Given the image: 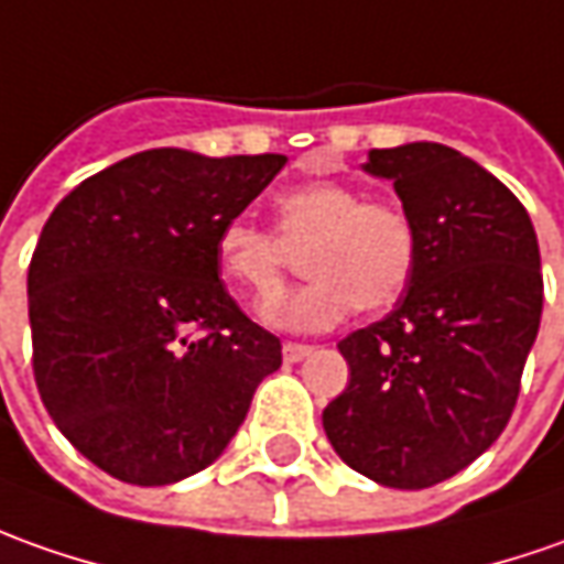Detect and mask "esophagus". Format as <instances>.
Segmentation results:
<instances>
[{
	"mask_svg": "<svg viewBox=\"0 0 564 564\" xmlns=\"http://www.w3.org/2000/svg\"><path fill=\"white\" fill-rule=\"evenodd\" d=\"M310 354H313V347H310V344L285 341V347H282V357H285V362H301V360H307Z\"/></svg>",
	"mask_w": 564,
	"mask_h": 564,
	"instance_id": "obj_1",
	"label": "esophagus"
}]
</instances>
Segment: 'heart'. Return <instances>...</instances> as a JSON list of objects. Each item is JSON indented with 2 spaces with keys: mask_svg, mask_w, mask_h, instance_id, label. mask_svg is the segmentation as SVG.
Returning a JSON list of instances; mask_svg holds the SVG:
<instances>
[{
  "mask_svg": "<svg viewBox=\"0 0 564 564\" xmlns=\"http://www.w3.org/2000/svg\"><path fill=\"white\" fill-rule=\"evenodd\" d=\"M275 232L248 220L223 223L217 270L251 301H265L281 281L282 243L308 241L304 286L263 304V319L282 332H326L357 307L384 310L406 291L415 270V226L394 202L366 198L360 185L313 180L273 198Z\"/></svg>",
  "mask_w": 564,
  "mask_h": 564,
  "instance_id": "heart-1",
  "label": "heart"
}]
</instances>
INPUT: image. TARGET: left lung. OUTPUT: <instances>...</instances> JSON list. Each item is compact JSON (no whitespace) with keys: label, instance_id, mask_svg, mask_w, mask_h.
Segmentation results:
<instances>
[{"label":"left lung","instance_id":"obj_1","mask_svg":"<svg viewBox=\"0 0 564 564\" xmlns=\"http://www.w3.org/2000/svg\"><path fill=\"white\" fill-rule=\"evenodd\" d=\"M415 226L397 307L338 350L350 381L323 410L335 453L376 485L422 490L475 463L516 410L543 313L528 210L481 164L437 142L372 149Z\"/></svg>","mask_w":564,"mask_h":564}]
</instances>
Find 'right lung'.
<instances>
[{"label": "right lung", "instance_id": "right-lung-1", "mask_svg": "<svg viewBox=\"0 0 564 564\" xmlns=\"http://www.w3.org/2000/svg\"><path fill=\"white\" fill-rule=\"evenodd\" d=\"M285 161L139 151L45 220L26 273L36 388L117 481L161 487L210 466L282 366L279 338L223 289L214 245Z\"/></svg>", "mask_w": 564, "mask_h": 564}]
</instances>
